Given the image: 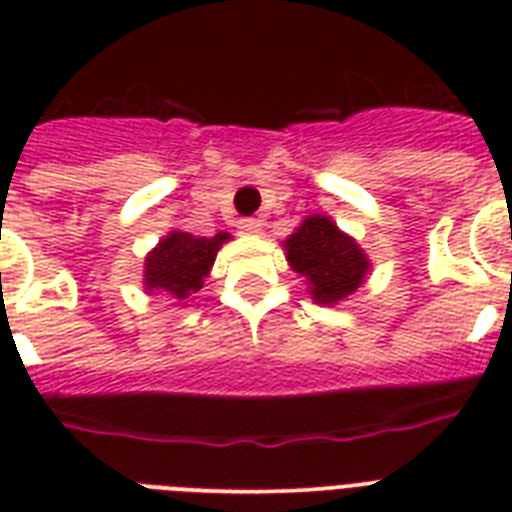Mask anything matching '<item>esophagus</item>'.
Here are the masks:
<instances>
[{
    "mask_svg": "<svg viewBox=\"0 0 512 512\" xmlns=\"http://www.w3.org/2000/svg\"><path fill=\"white\" fill-rule=\"evenodd\" d=\"M241 233H247V236H257V233L263 231V223L257 220V217H241L239 223H236Z\"/></svg>",
    "mask_w": 512,
    "mask_h": 512,
    "instance_id": "34e87169",
    "label": "esophagus"
}]
</instances>
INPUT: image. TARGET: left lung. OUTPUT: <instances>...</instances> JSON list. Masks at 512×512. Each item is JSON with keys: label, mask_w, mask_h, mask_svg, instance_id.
<instances>
[{"label": "left lung", "mask_w": 512, "mask_h": 512, "mask_svg": "<svg viewBox=\"0 0 512 512\" xmlns=\"http://www.w3.org/2000/svg\"><path fill=\"white\" fill-rule=\"evenodd\" d=\"M284 255L300 273L319 305H337L350 297L369 273V260L356 239L342 233L327 215L305 217L287 241Z\"/></svg>", "instance_id": "obj_1"}]
</instances>
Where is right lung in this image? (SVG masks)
<instances>
[{
    "label": "right lung",
    "mask_w": 512,
    "mask_h": 512,
    "mask_svg": "<svg viewBox=\"0 0 512 512\" xmlns=\"http://www.w3.org/2000/svg\"><path fill=\"white\" fill-rule=\"evenodd\" d=\"M231 239L228 233L193 236L185 231L167 233L146 257L143 287L146 292H164L167 297L185 303L193 292H199L204 279L212 271L217 249Z\"/></svg>",
    "instance_id": "right-lung-1"
}]
</instances>
